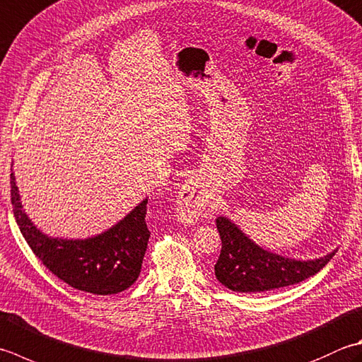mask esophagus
Returning <instances> with one entry per match:
<instances>
[{
	"label": "esophagus",
	"instance_id": "obj_1",
	"mask_svg": "<svg viewBox=\"0 0 362 362\" xmlns=\"http://www.w3.org/2000/svg\"><path fill=\"white\" fill-rule=\"evenodd\" d=\"M177 205L182 218L185 221H194L199 216H211L214 214V204H211L207 191L202 189L194 182H187L182 187Z\"/></svg>",
	"mask_w": 362,
	"mask_h": 362
}]
</instances>
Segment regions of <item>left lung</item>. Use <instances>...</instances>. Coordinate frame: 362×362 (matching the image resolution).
<instances>
[{
    "label": "left lung",
    "instance_id": "8db88e82",
    "mask_svg": "<svg viewBox=\"0 0 362 362\" xmlns=\"http://www.w3.org/2000/svg\"><path fill=\"white\" fill-rule=\"evenodd\" d=\"M221 237V254L215 265L216 279L223 286L242 293H260L310 278L334 256V252L315 260H295L268 252L252 243L228 218H216Z\"/></svg>",
    "mask_w": 362,
    "mask_h": 362
}]
</instances>
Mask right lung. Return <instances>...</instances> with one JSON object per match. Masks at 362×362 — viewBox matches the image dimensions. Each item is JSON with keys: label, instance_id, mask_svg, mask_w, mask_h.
I'll return each mask as SVG.
<instances>
[{"label": "right lung", "instance_id": "1", "mask_svg": "<svg viewBox=\"0 0 362 362\" xmlns=\"http://www.w3.org/2000/svg\"><path fill=\"white\" fill-rule=\"evenodd\" d=\"M11 202L21 235L42 264L70 287L94 295H115L134 284L151 232L146 224L147 199L115 228L86 240L44 235L21 210L16 177L11 174Z\"/></svg>", "mask_w": 362, "mask_h": 362}]
</instances>
